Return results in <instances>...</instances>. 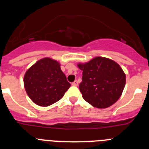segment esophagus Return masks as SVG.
I'll return each mask as SVG.
<instances>
[{
	"instance_id": "34e87169",
	"label": "esophagus",
	"mask_w": 149,
	"mask_h": 149,
	"mask_svg": "<svg viewBox=\"0 0 149 149\" xmlns=\"http://www.w3.org/2000/svg\"><path fill=\"white\" fill-rule=\"evenodd\" d=\"M72 86H77V85H78V81H74L73 83H72Z\"/></svg>"
}]
</instances>
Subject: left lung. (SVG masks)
<instances>
[{
	"instance_id": "1",
	"label": "left lung",
	"mask_w": 149,
	"mask_h": 149,
	"mask_svg": "<svg viewBox=\"0 0 149 149\" xmlns=\"http://www.w3.org/2000/svg\"><path fill=\"white\" fill-rule=\"evenodd\" d=\"M83 71L79 89L84 99L97 108H107L116 103L122 95L126 76L113 60L97 56L88 63H79Z\"/></svg>"
}]
</instances>
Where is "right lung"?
Listing matches in <instances>:
<instances>
[{
    "mask_svg": "<svg viewBox=\"0 0 149 149\" xmlns=\"http://www.w3.org/2000/svg\"><path fill=\"white\" fill-rule=\"evenodd\" d=\"M24 85L30 99L41 107L58 101L71 86L60 63L48 57L39 60L26 72Z\"/></svg>",
    "mask_w": 149,
    "mask_h": 149,
    "instance_id": "1",
    "label": "right lung"
}]
</instances>
